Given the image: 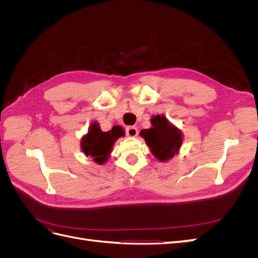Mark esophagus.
<instances>
[{"label": "esophagus", "instance_id": "obj_1", "mask_svg": "<svg viewBox=\"0 0 258 258\" xmlns=\"http://www.w3.org/2000/svg\"><path fill=\"white\" fill-rule=\"evenodd\" d=\"M126 135L128 137H136L138 135V129L135 126L126 127Z\"/></svg>", "mask_w": 258, "mask_h": 258}]
</instances>
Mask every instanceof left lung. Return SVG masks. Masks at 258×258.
I'll return each mask as SVG.
<instances>
[{"label":"left lung","mask_w":258,"mask_h":258,"mask_svg":"<svg viewBox=\"0 0 258 258\" xmlns=\"http://www.w3.org/2000/svg\"><path fill=\"white\" fill-rule=\"evenodd\" d=\"M153 128L144 129L140 135L146 144L151 147V152L160 161H167L177 153L182 144L181 131L171 126L165 116H155L152 118Z\"/></svg>","instance_id":"1"}]
</instances>
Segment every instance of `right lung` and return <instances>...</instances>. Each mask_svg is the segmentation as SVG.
<instances>
[{
    "mask_svg": "<svg viewBox=\"0 0 258 258\" xmlns=\"http://www.w3.org/2000/svg\"><path fill=\"white\" fill-rule=\"evenodd\" d=\"M123 135L124 132L121 127L114 126L112 130L103 132L98 122H93L87 136L82 140V150L87 156H91L96 162L102 165L110 155L114 142Z\"/></svg>",
    "mask_w": 258,
    "mask_h": 258,
    "instance_id": "obj_1",
    "label": "right lung"
}]
</instances>
